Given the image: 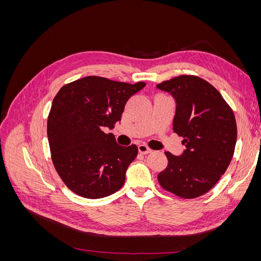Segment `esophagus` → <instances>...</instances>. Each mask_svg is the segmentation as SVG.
Returning a JSON list of instances; mask_svg holds the SVG:
<instances>
[{
  "label": "esophagus",
  "instance_id": "1",
  "mask_svg": "<svg viewBox=\"0 0 261 261\" xmlns=\"http://www.w3.org/2000/svg\"><path fill=\"white\" fill-rule=\"evenodd\" d=\"M138 151L141 153V154H147V153H150L151 152V150H150L146 145H138Z\"/></svg>",
  "mask_w": 261,
  "mask_h": 261
}]
</instances>
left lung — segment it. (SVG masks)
<instances>
[{
	"label": "left lung",
	"instance_id": "left-lung-1",
	"mask_svg": "<svg viewBox=\"0 0 261 261\" xmlns=\"http://www.w3.org/2000/svg\"><path fill=\"white\" fill-rule=\"evenodd\" d=\"M175 101L173 130L183 137L179 155L165 152L158 180L165 191L191 199L209 192L224 174L236 144V122L221 93L201 78L180 75L156 85Z\"/></svg>",
	"mask_w": 261,
	"mask_h": 261
}]
</instances>
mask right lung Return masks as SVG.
<instances>
[{
  "label": "right lung",
  "mask_w": 261,
  "mask_h": 261,
  "mask_svg": "<svg viewBox=\"0 0 261 261\" xmlns=\"http://www.w3.org/2000/svg\"><path fill=\"white\" fill-rule=\"evenodd\" d=\"M145 86L87 76L59 90L46 129L54 168L70 191L98 199L123 186L138 149L117 145L102 129L121 120L126 102Z\"/></svg>",
  "instance_id": "add662e5"
}]
</instances>
